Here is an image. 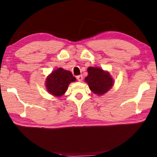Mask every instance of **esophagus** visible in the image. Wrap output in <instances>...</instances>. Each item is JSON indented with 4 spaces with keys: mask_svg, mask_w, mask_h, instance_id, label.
Wrapping results in <instances>:
<instances>
[{
    "mask_svg": "<svg viewBox=\"0 0 157 157\" xmlns=\"http://www.w3.org/2000/svg\"><path fill=\"white\" fill-rule=\"evenodd\" d=\"M77 79H78V80L79 81V82H82V79H83V77H82V75H78V76H77Z\"/></svg>",
    "mask_w": 157,
    "mask_h": 157,
    "instance_id": "esophagus-1",
    "label": "esophagus"
}]
</instances>
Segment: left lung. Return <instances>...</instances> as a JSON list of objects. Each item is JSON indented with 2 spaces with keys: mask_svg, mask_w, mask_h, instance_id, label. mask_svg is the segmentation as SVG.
I'll list each match as a JSON object with an SVG mask.
<instances>
[{
  "mask_svg": "<svg viewBox=\"0 0 157 157\" xmlns=\"http://www.w3.org/2000/svg\"><path fill=\"white\" fill-rule=\"evenodd\" d=\"M88 75L84 79L91 91L98 95H102L112 88L114 81L109 73L99 67H89Z\"/></svg>",
  "mask_w": 157,
  "mask_h": 157,
  "instance_id": "1",
  "label": "left lung"
}]
</instances>
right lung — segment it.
Instances as JSON below:
<instances>
[{"label": "right lung", "instance_id": "right-lung-1", "mask_svg": "<svg viewBox=\"0 0 157 157\" xmlns=\"http://www.w3.org/2000/svg\"><path fill=\"white\" fill-rule=\"evenodd\" d=\"M75 81L76 78L73 76L71 71L58 68L47 76L45 84L47 91L50 94L61 97L67 91L68 85Z\"/></svg>", "mask_w": 157, "mask_h": 157}]
</instances>
